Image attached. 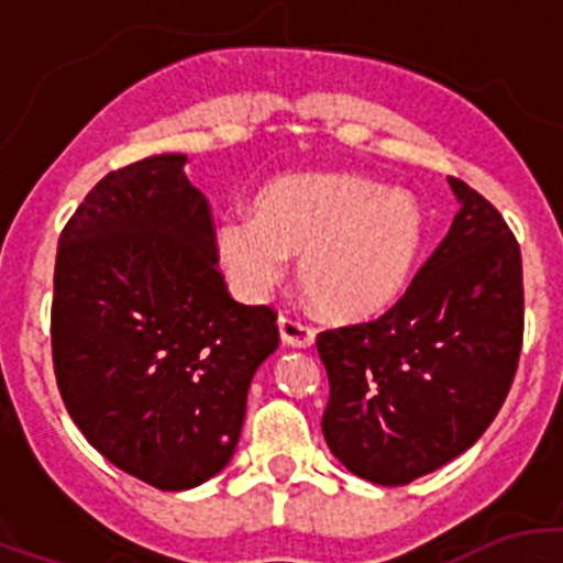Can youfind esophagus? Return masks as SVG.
<instances>
[{
  "mask_svg": "<svg viewBox=\"0 0 563 563\" xmlns=\"http://www.w3.org/2000/svg\"><path fill=\"white\" fill-rule=\"evenodd\" d=\"M277 327H280V338L286 345H294V349H310L316 340V329L308 327L305 321L294 316H280L277 318Z\"/></svg>",
  "mask_w": 563,
  "mask_h": 563,
  "instance_id": "1",
  "label": "esophagus"
}]
</instances>
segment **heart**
<instances>
[{"label":"heart","mask_w":563,"mask_h":563,"mask_svg":"<svg viewBox=\"0 0 563 563\" xmlns=\"http://www.w3.org/2000/svg\"><path fill=\"white\" fill-rule=\"evenodd\" d=\"M218 255L245 299H266L299 255V286L323 316L367 321L406 291L424 242L413 196L354 174H294L269 181L255 214L218 223Z\"/></svg>","instance_id":"1"}]
</instances>
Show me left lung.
Listing matches in <instances>:
<instances>
[{
  "mask_svg": "<svg viewBox=\"0 0 563 563\" xmlns=\"http://www.w3.org/2000/svg\"><path fill=\"white\" fill-rule=\"evenodd\" d=\"M450 234L384 316L316 338L321 430L351 474L408 485L463 455L496 419L523 349V258L482 192L450 176Z\"/></svg>",
  "mask_w": 563,
  "mask_h": 563,
  "instance_id": "left-lung-1",
  "label": "left lung"
}]
</instances>
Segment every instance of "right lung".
I'll return each mask as SVG.
<instances>
[{
	"mask_svg": "<svg viewBox=\"0 0 563 563\" xmlns=\"http://www.w3.org/2000/svg\"><path fill=\"white\" fill-rule=\"evenodd\" d=\"M185 155L106 174L62 229L51 356L67 413L117 468L187 490L236 450L277 313L242 305L218 266L212 207Z\"/></svg>",
	"mask_w": 563,
	"mask_h": 563,
	"instance_id": "1",
	"label": "right lung"
}]
</instances>
